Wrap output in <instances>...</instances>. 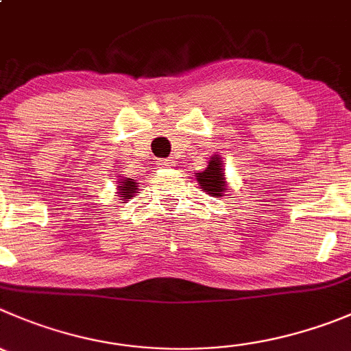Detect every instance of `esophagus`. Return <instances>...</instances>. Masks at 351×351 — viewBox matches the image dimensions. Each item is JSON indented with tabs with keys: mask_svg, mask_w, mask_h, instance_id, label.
<instances>
[{
	"mask_svg": "<svg viewBox=\"0 0 351 351\" xmlns=\"http://www.w3.org/2000/svg\"><path fill=\"white\" fill-rule=\"evenodd\" d=\"M158 165L162 167V169H172V167H173V160H170V158H163V160H160Z\"/></svg>",
	"mask_w": 351,
	"mask_h": 351,
	"instance_id": "1",
	"label": "esophagus"
}]
</instances>
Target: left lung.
Here are the masks:
<instances>
[{"instance_id": "1", "label": "left lung", "mask_w": 351, "mask_h": 351, "mask_svg": "<svg viewBox=\"0 0 351 351\" xmlns=\"http://www.w3.org/2000/svg\"><path fill=\"white\" fill-rule=\"evenodd\" d=\"M196 181H198V184L202 186L206 195L215 196V198L223 196L228 188H226V178H223L222 158L219 155H213L208 160V167L196 173Z\"/></svg>"}]
</instances>
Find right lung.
Segmentation results:
<instances>
[{"mask_svg": "<svg viewBox=\"0 0 351 351\" xmlns=\"http://www.w3.org/2000/svg\"><path fill=\"white\" fill-rule=\"evenodd\" d=\"M120 184L117 186L119 188V195H122L120 198L122 199H131L132 195L138 191V182H134V179H129V178H122L119 179Z\"/></svg>", "mask_w": 351, "mask_h": 351, "instance_id": "obj_1", "label": "right lung"}]
</instances>
